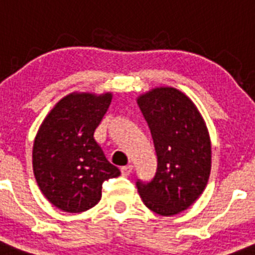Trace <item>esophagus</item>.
<instances>
[{"instance_id": "esophagus-1", "label": "esophagus", "mask_w": 255, "mask_h": 255, "mask_svg": "<svg viewBox=\"0 0 255 255\" xmlns=\"http://www.w3.org/2000/svg\"><path fill=\"white\" fill-rule=\"evenodd\" d=\"M122 175L123 176H128V175L132 174V171H133V166L132 164H128V166H124V167L121 168Z\"/></svg>"}]
</instances>
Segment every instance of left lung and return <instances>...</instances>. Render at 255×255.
I'll return each mask as SVG.
<instances>
[{
  "label": "left lung",
  "mask_w": 255,
  "mask_h": 255,
  "mask_svg": "<svg viewBox=\"0 0 255 255\" xmlns=\"http://www.w3.org/2000/svg\"><path fill=\"white\" fill-rule=\"evenodd\" d=\"M155 146L157 172L150 183L137 181L145 206L172 217L196 202L210 177L211 141L204 117L185 93L157 87L137 97Z\"/></svg>",
  "instance_id": "1"
}]
</instances>
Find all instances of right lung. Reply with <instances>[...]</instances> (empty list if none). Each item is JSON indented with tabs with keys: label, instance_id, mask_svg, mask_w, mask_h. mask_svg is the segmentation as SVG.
Returning <instances> with one entry per match:
<instances>
[{
	"label": "right lung",
	"instance_id": "1",
	"mask_svg": "<svg viewBox=\"0 0 255 255\" xmlns=\"http://www.w3.org/2000/svg\"><path fill=\"white\" fill-rule=\"evenodd\" d=\"M113 93L72 92L59 100L36 133L32 166L45 198L66 213L97 205L105 180L121 175L95 140Z\"/></svg>",
	"mask_w": 255,
	"mask_h": 255
}]
</instances>
